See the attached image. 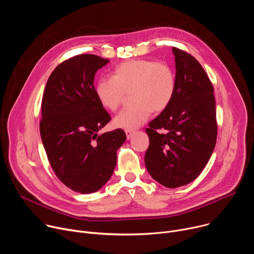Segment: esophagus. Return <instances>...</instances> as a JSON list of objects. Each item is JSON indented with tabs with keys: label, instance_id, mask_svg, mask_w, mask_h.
<instances>
[{
	"label": "esophagus",
	"instance_id": "34e87169",
	"mask_svg": "<svg viewBox=\"0 0 254 254\" xmlns=\"http://www.w3.org/2000/svg\"><path fill=\"white\" fill-rule=\"evenodd\" d=\"M125 131H126V134H127V139H129V138L131 137V135L133 134V132H134L133 130H129V129H126Z\"/></svg>",
	"mask_w": 254,
	"mask_h": 254
}]
</instances>
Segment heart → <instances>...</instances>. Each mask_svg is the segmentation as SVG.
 <instances>
[{
	"mask_svg": "<svg viewBox=\"0 0 254 254\" xmlns=\"http://www.w3.org/2000/svg\"><path fill=\"white\" fill-rule=\"evenodd\" d=\"M130 92L134 103L116 116L114 125L132 130L146 123L153 111L161 113L172 102L176 92L172 67L162 61L131 59L117 66L111 78L101 77L95 83L98 101L111 112L117 111Z\"/></svg>",
	"mask_w": 254,
	"mask_h": 254,
	"instance_id": "obj_1",
	"label": "heart"
}]
</instances>
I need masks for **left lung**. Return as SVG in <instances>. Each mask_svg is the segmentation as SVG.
<instances>
[{
  "label": "left lung",
  "instance_id": "1",
  "mask_svg": "<svg viewBox=\"0 0 254 254\" xmlns=\"http://www.w3.org/2000/svg\"><path fill=\"white\" fill-rule=\"evenodd\" d=\"M176 92L170 105L146 128L150 144L144 164L167 188L195 180L206 167L217 139L214 88L202 65L188 52L173 47ZM158 129H166L167 134Z\"/></svg>",
  "mask_w": 254,
  "mask_h": 254
}]
</instances>
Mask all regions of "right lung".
Segmentation results:
<instances>
[{
    "label": "right lung",
    "mask_w": 254,
    "mask_h": 254,
    "mask_svg": "<svg viewBox=\"0 0 254 254\" xmlns=\"http://www.w3.org/2000/svg\"><path fill=\"white\" fill-rule=\"evenodd\" d=\"M110 60L79 54L60 63L48 78L42 97L40 133L57 178L81 194L99 190L112 177L117 151L127 135L122 128L98 134L112 120L98 101L96 71Z\"/></svg>",
    "instance_id": "right-lung-1"
}]
</instances>
